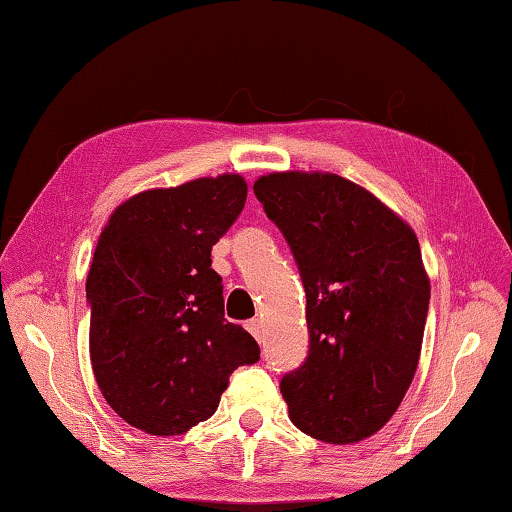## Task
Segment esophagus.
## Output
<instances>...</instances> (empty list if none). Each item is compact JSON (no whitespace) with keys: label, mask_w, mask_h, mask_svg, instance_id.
<instances>
[{"label":"esophagus","mask_w":512,"mask_h":512,"mask_svg":"<svg viewBox=\"0 0 512 512\" xmlns=\"http://www.w3.org/2000/svg\"><path fill=\"white\" fill-rule=\"evenodd\" d=\"M248 332L250 334H253L255 336V339L259 341V339H262V320H259V318H253V320H248Z\"/></svg>","instance_id":"34e87169"}]
</instances>
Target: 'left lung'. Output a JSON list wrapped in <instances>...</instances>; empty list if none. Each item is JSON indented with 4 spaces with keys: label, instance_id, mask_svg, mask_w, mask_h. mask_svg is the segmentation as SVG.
<instances>
[{
    "label": "left lung",
    "instance_id": "1",
    "mask_svg": "<svg viewBox=\"0 0 512 512\" xmlns=\"http://www.w3.org/2000/svg\"><path fill=\"white\" fill-rule=\"evenodd\" d=\"M253 189L307 293V361L280 384L289 418L329 445L366 440L402 404L420 361L431 287L418 237L336 173L275 171Z\"/></svg>",
    "mask_w": 512,
    "mask_h": 512
}]
</instances>
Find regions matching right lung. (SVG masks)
I'll list each match as a JSON object with an SVG mask.
<instances>
[{
	"label": "right lung",
	"mask_w": 512,
	"mask_h": 512,
	"mask_svg": "<svg viewBox=\"0 0 512 512\" xmlns=\"http://www.w3.org/2000/svg\"><path fill=\"white\" fill-rule=\"evenodd\" d=\"M239 173L146 189L115 207L90 264V361L119 418L180 436L214 415L259 345L223 318L212 246L244 210Z\"/></svg>",
	"instance_id": "right-lung-1"
}]
</instances>
